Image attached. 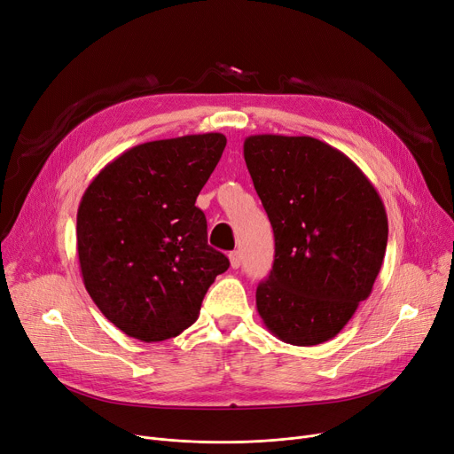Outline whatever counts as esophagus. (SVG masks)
Wrapping results in <instances>:
<instances>
[{"instance_id": "1", "label": "esophagus", "mask_w": 454, "mask_h": 454, "mask_svg": "<svg viewBox=\"0 0 454 454\" xmlns=\"http://www.w3.org/2000/svg\"><path fill=\"white\" fill-rule=\"evenodd\" d=\"M228 257H230L231 269H239L241 267V254L239 252H231Z\"/></svg>"}]
</instances>
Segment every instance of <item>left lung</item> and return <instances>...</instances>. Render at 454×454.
Wrapping results in <instances>:
<instances>
[{"label": "left lung", "instance_id": "1", "mask_svg": "<svg viewBox=\"0 0 454 454\" xmlns=\"http://www.w3.org/2000/svg\"><path fill=\"white\" fill-rule=\"evenodd\" d=\"M243 154L276 243L257 313L283 342H327L372 294L388 241L385 204L359 167L317 137L248 136Z\"/></svg>", "mask_w": 454, "mask_h": 454}]
</instances>
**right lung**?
<instances>
[{"label": "right lung", "instance_id": "obj_1", "mask_svg": "<svg viewBox=\"0 0 454 454\" xmlns=\"http://www.w3.org/2000/svg\"><path fill=\"white\" fill-rule=\"evenodd\" d=\"M226 147L219 132L147 141L110 161L77 211L84 287L99 311L141 342L178 337L199 318L230 261L207 245L195 206Z\"/></svg>", "mask_w": 454, "mask_h": 454}]
</instances>
